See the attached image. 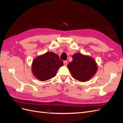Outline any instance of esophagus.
<instances>
[{
  "label": "esophagus",
  "mask_w": 123,
  "mask_h": 123,
  "mask_svg": "<svg viewBox=\"0 0 123 123\" xmlns=\"http://www.w3.org/2000/svg\"><path fill=\"white\" fill-rule=\"evenodd\" d=\"M64 66H66L67 65V61H64Z\"/></svg>",
  "instance_id": "34e87169"
}]
</instances>
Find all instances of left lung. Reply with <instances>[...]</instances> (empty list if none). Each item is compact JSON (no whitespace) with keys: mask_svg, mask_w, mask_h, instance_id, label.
Listing matches in <instances>:
<instances>
[{"mask_svg":"<svg viewBox=\"0 0 123 123\" xmlns=\"http://www.w3.org/2000/svg\"><path fill=\"white\" fill-rule=\"evenodd\" d=\"M72 58V61L69 63L67 67L76 80L81 82L88 81L97 72V64L90 56L76 53L73 55Z\"/></svg>","mask_w":123,"mask_h":123,"instance_id":"1","label":"left lung"}]
</instances>
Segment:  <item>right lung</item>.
Segmentation results:
<instances>
[{"instance_id": "obj_1", "label": "right lung", "mask_w": 123, "mask_h": 123, "mask_svg": "<svg viewBox=\"0 0 123 123\" xmlns=\"http://www.w3.org/2000/svg\"><path fill=\"white\" fill-rule=\"evenodd\" d=\"M63 64V62L59 59L58 55L48 52L33 60L32 64V73L37 79L46 81L54 77Z\"/></svg>"}]
</instances>
